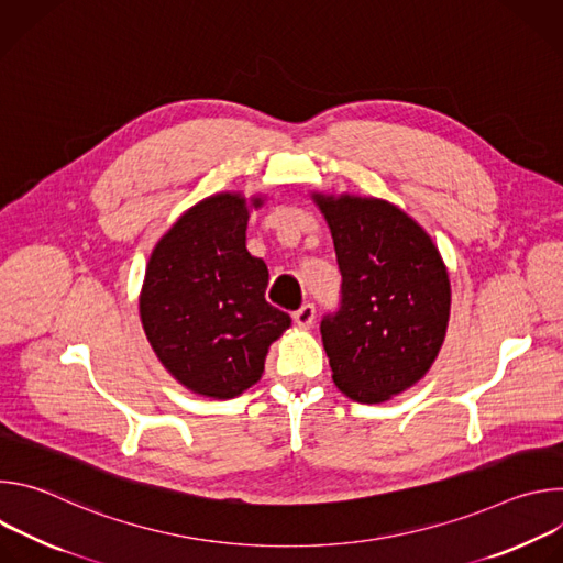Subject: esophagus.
Returning <instances> with one entry per match:
<instances>
[{"label":"esophagus","instance_id":"obj_1","mask_svg":"<svg viewBox=\"0 0 563 563\" xmlns=\"http://www.w3.org/2000/svg\"><path fill=\"white\" fill-rule=\"evenodd\" d=\"M316 320V307L311 302H305L298 311H294V323L302 330H309Z\"/></svg>","mask_w":563,"mask_h":563}]
</instances>
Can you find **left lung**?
<instances>
[{"instance_id":"1","label":"left lung","mask_w":563,"mask_h":563,"mask_svg":"<svg viewBox=\"0 0 563 563\" xmlns=\"http://www.w3.org/2000/svg\"><path fill=\"white\" fill-rule=\"evenodd\" d=\"M343 276L341 307L320 323L336 387L383 404L432 367L450 320V278L432 238L406 211L358 196H311Z\"/></svg>"}]
</instances>
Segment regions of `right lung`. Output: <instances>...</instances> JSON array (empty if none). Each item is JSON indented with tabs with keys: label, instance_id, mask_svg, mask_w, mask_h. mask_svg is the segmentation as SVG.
I'll use <instances>...</instances> for the list:
<instances>
[{
	"label": "right lung",
	"instance_id": "right-lung-1",
	"mask_svg": "<svg viewBox=\"0 0 563 563\" xmlns=\"http://www.w3.org/2000/svg\"><path fill=\"white\" fill-rule=\"evenodd\" d=\"M216 194L187 209L151 252L140 294L144 334L167 372L209 398L261 380L269 345L291 325L265 300L267 265L245 247L250 207Z\"/></svg>",
	"mask_w": 563,
	"mask_h": 563
}]
</instances>
